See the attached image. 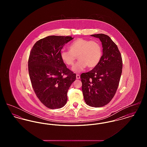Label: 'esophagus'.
I'll use <instances>...</instances> for the list:
<instances>
[{"label": "esophagus", "instance_id": "34e87169", "mask_svg": "<svg viewBox=\"0 0 147 147\" xmlns=\"http://www.w3.org/2000/svg\"><path fill=\"white\" fill-rule=\"evenodd\" d=\"M76 78H77V79H79L80 78V75L79 74H77L76 75Z\"/></svg>", "mask_w": 147, "mask_h": 147}]
</instances>
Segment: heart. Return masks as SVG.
Segmentation results:
<instances>
[{
	"label": "heart",
	"mask_w": 147,
	"mask_h": 147,
	"mask_svg": "<svg viewBox=\"0 0 147 147\" xmlns=\"http://www.w3.org/2000/svg\"><path fill=\"white\" fill-rule=\"evenodd\" d=\"M102 55L101 44L97 41L79 38L72 42L69 50H62L61 58L67 65H72L78 56V61L73 67L72 70L80 73L86 67L93 68L100 62Z\"/></svg>",
	"instance_id": "b5f03b06"
}]
</instances>
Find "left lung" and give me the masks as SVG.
<instances>
[{
  "mask_svg": "<svg viewBox=\"0 0 147 147\" xmlns=\"http://www.w3.org/2000/svg\"><path fill=\"white\" fill-rule=\"evenodd\" d=\"M100 39L102 56L98 65L80 76L85 103L100 107L107 105L113 98L118 88L122 70V59L119 49L107 35H91Z\"/></svg>",
  "mask_w": 147,
  "mask_h": 147,
  "instance_id": "8db88e82",
  "label": "left lung"
}]
</instances>
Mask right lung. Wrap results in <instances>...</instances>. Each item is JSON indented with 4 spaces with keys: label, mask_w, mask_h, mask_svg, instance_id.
<instances>
[{
    "label": "right lung",
    "mask_w": 147,
    "mask_h": 147,
    "mask_svg": "<svg viewBox=\"0 0 147 147\" xmlns=\"http://www.w3.org/2000/svg\"><path fill=\"white\" fill-rule=\"evenodd\" d=\"M73 38L47 36L36 42L30 53L28 73L32 88L40 101L51 109L65 105L67 92L76 79V74L67 68L61 58L63 46Z\"/></svg>",
    "instance_id": "1"
}]
</instances>
